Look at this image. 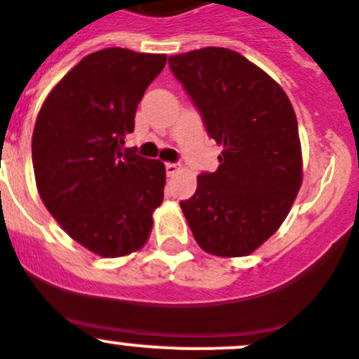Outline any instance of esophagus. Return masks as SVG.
I'll return each mask as SVG.
<instances>
[{
  "label": "esophagus",
  "mask_w": 359,
  "mask_h": 359,
  "mask_svg": "<svg viewBox=\"0 0 359 359\" xmlns=\"http://www.w3.org/2000/svg\"><path fill=\"white\" fill-rule=\"evenodd\" d=\"M180 172V166L175 163H166V173L168 177H173Z\"/></svg>",
  "instance_id": "obj_1"
}]
</instances>
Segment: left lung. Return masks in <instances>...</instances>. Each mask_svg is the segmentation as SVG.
<instances>
[{
    "label": "left lung",
    "mask_w": 359,
    "mask_h": 359,
    "mask_svg": "<svg viewBox=\"0 0 359 359\" xmlns=\"http://www.w3.org/2000/svg\"><path fill=\"white\" fill-rule=\"evenodd\" d=\"M170 67L222 147L219 166L180 202L203 252L248 256L283 225L302 186L297 116L283 87L227 48L172 55Z\"/></svg>",
    "instance_id": "1"
}]
</instances>
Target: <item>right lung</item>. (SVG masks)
<instances>
[{
  "label": "right lung",
  "instance_id": "1",
  "mask_svg": "<svg viewBox=\"0 0 359 359\" xmlns=\"http://www.w3.org/2000/svg\"><path fill=\"white\" fill-rule=\"evenodd\" d=\"M164 64V53L125 48L86 55L51 89L35 119L39 196L64 232L96 256L141 250L163 203L164 164L121 147Z\"/></svg>",
  "mask_w": 359,
  "mask_h": 359
}]
</instances>
